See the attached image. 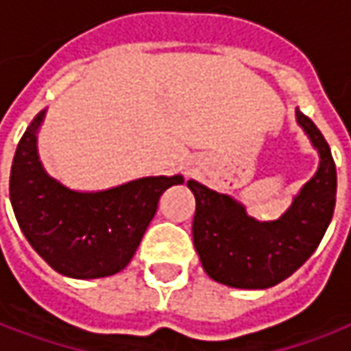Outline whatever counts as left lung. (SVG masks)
Segmentation results:
<instances>
[{
  "mask_svg": "<svg viewBox=\"0 0 351 351\" xmlns=\"http://www.w3.org/2000/svg\"><path fill=\"white\" fill-rule=\"evenodd\" d=\"M295 121L312 141L319 163L278 219L260 221L232 195L188 180L195 197L193 245L206 274L217 284L265 289L284 282L308 262L332 221L338 178L330 145L300 110Z\"/></svg>",
  "mask_w": 351,
  "mask_h": 351,
  "instance_id": "8db88e82",
  "label": "left lung"
}]
</instances>
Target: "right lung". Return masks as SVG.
<instances>
[{
  "mask_svg": "<svg viewBox=\"0 0 351 351\" xmlns=\"http://www.w3.org/2000/svg\"><path fill=\"white\" fill-rule=\"evenodd\" d=\"M47 110L19 139L10 176V199L32 247L58 274L97 280L132 262L162 193L184 176H147L99 191H80L51 178L39 160L38 134Z\"/></svg>",
  "mask_w": 351,
  "mask_h": 351,
  "instance_id": "1",
  "label": "right lung"
}]
</instances>
